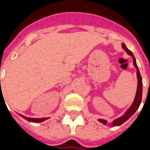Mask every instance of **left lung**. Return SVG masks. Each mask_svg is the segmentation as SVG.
I'll return each mask as SVG.
<instances>
[{
    "mask_svg": "<svg viewBox=\"0 0 150 150\" xmlns=\"http://www.w3.org/2000/svg\"><path fill=\"white\" fill-rule=\"evenodd\" d=\"M122 48L125 50L126 52L128 54L131 56L132 58V60H133V65L137 69V92H136V96H135V99H134V100L132 102V105L129 107V108L128 110L126 111L125 114L121 116L120 117H118V118H116L113 120L112 123H108L107 120H105L103 119H98V120L100 121L102 124H104V125H108L109 126H120V125H122L123 123H125L127 120H129L131 116L136 112V111L138 109L139 106H140V104L142 103V76H141V74H140V71H139V69L137 65V62H136V59L134 55H133V54H132L130 50H129L127 47H126L125 44H122Z\"/></svg>",
    "mask_w": 150,
    "mask_h": 150,
    "instance_id": "8db88e82",
    "label": "left lung"
}]
</instances>
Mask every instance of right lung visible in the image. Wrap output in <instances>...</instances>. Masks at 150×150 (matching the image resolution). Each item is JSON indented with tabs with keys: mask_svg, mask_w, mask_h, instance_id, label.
<instances>
[{
	"mask_svg": "<svg viewBox=\"0 0 150 150\" xmlns=\"http://www.w3.org/2000/svg\"><path fill=\"white\" fill-rule=\"evenodd\" d=\"M1 81V80H0ZM21 117H23L25 120H26L28 121H30V122H34V123H40V122H42L44 120H46L49 119L48 117H46V118H30V117H26V116H24L23 115H21V114H19Z\"/></svg>",
	"mask_w": 150,
	"mask_h": 150,
	"instance_id": "right-lung-1",
	"label": "right lung"
}]
</instances>
